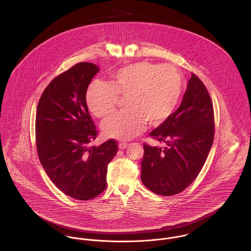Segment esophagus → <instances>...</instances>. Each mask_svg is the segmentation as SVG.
I'll use <instances>...</instances> for the list:
<instances>
[{"instance_id":"1","label":"esophagus","mask_w":251,"mask_h":251,"mask_svg":"<svg viewBox=\"0 0 251 251\" xmlns=\"http://www.w3.org/2000/svg\"><path fill=\"white\" fill-rule=\"evenodd\" d=\"M127 146H128V144L125 143V142L119 144V148H120L121 150H125V149H126Z\"/></svg>"}]
</instances>
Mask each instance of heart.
<instances>
[{
    "label": "heart",
    "instance_id": "b5f03b06",
    "mask_svg": "<svg viewBox=\"0 0 251 251\" xmlns=\"http://www.w3.org/2000/svg\"><path fill=\"white\" fill-rule=\"evenodd\" d=\"M182 85L179 72L172 66L141 62L112 73L109 84L91 83L86 94L90 111L98 118L113 113L119 98H126L125 109L107 118L101 126L111 138L128 140L151 126L163 123L179 102Z\"/></svg>",
    "mask_w": 251,
    "mask_h": 251
}]
</instances>
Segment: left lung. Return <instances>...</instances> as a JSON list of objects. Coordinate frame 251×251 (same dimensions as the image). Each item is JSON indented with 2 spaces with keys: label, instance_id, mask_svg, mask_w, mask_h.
Instances as JSON below:
<instances>
[{
  "label": "left lung",
  "instance_id": "obj_1",
  "mask_svg": "<svg viewBox=\"0 0 251 251\" xmlns=\"http://www.w3.org/2000/svg\"><path fill=\"white\" fill-rule=\"evenodd\" d=\"M150 135L165 147L144 143V185L158 195L178 194L199 175L215 137L213 102L206 86L196 74H191L177 111Z\"/></svg>",
  "mask_w": 251,
  "mask_h": 251
}]
</instances>
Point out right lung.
Segmentation results:
<instances>
[{"label": "right lung", "instance_id": "obj_1", "mask_svg": "<svg viewBox=\"0 0 251 251\" xmlns=\"http://www.w3.org/2000/svg\"><path fill=\"white\" fill-rule=\"evenodd\" d=\"M100 69L78 63L56 76L43 91L36 115V146L39 161L52 182L66 195L86 201L107 185L109 162L118 143L109 139L99 147L86 94Z\"/></svg>", "mask_w": 251, "mask_h": 251}]
</instances>
